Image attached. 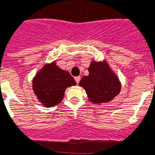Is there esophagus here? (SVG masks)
Segmentation results:
<instances>
[{
  "label": "esophagus",
  "mask_w": 155,
  "mask_h": 155,
  "mask_svg": "<svg viewBox=\"0 0 155 155\" xmlns=\"http://www.w3.org/2000/svg\"><path fill=\"white\" fill-rule=\"evenodd\" d=\"M80 79H81V77H80V76H76V77H75V82H76V84H79Z\"/></svg>",
  "instance_id": "34e87169"
}]
</instances>
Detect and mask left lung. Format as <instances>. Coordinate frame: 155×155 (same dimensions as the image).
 <instances>
[{"label": "left lung", "instance_id": "1", "mask_svg": "<svg viewBox=\"0 0 155 155\" xmlns=\"http://www.w3.org/2000/svg\"><path fill=\"white\" fill-rule=\"evenodd\" d=\"M88 71V76H84L79 84L84 88L90 101L107 103L119 94L120 82L107 63L92 62Z\"/></svg>", "mask_w": 155, "mask_h": 155}]
</instances>
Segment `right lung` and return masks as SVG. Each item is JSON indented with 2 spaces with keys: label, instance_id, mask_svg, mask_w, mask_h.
I'll list each match as a JSON object with an SVG mask.
<instances>
[{
  "label": "right lung",
  "instance_id": "right-lung-1",
  "mask_svg": "<svg viewBox=\"0 0 155 155\" xmlns=\"http://www.w3.org/2000/svg\"><path fill=\"white\" fill-rule=\"evenodd\" d=\"M74 78L56 66L55 62L45 65L33 80V90L46 107L58 104L68 87L75 85Z\"/></svg>",
  "mask_w": 155,
  "mask_h": 155
}]
</instances>
